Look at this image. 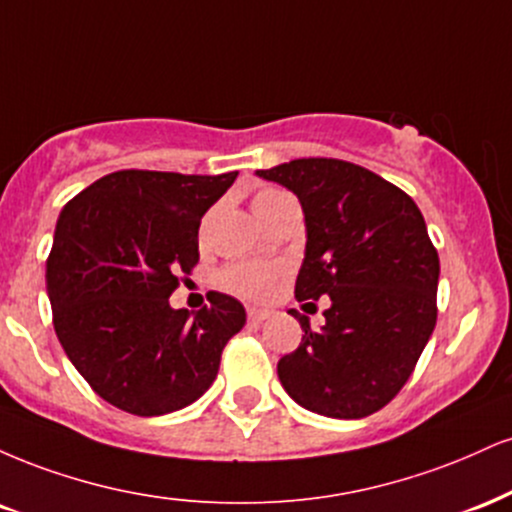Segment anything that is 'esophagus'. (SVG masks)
Segmentation results:
<instances>
[{
    "instance_id": "34e87169",
    "label": "esophagus",
    "mask_w": 512,
    "mask_h": 512,
    "mask_svg": "<svg viewBox=\"0 0 512 512\" xmlns=\"http://www.w3.org/2000/svg\"><path fill=\"white\" fill-rule=\"evenodd\" d=\"M269 317H272V312L262 310V307H250L248 310L250 322H264V319H269Z\"/></svg>"
}]
</instances>
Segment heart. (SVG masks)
Returning <instances> with one entry per match:
<instances>
[{
  "instance_id": "1",
  "label": "heart",
  "mask_w": 512,
  "mask_h": 512,
  "mask_svg": "<svg viewBox=\"0 0 512 512\" xmlns=\"http://www.w3.org/2000/svg\"><path fill=\"white\" fill-rule=\"evenodd\" d=\"M288 193L276 188H262L260 193L252 197V212L257 214V219L264 212H269L274 205H279L281 200H288ZM281 283V269L269 267V264H238V267L229 269L226 274V286L240 295H248V298H269L276 293Z\"/></svg>"
}]
</instances>
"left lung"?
I'll list each match as a JSON object with an SVG mask.
<instances>
[{
  "label": "left lung",
  "instance_id": "obj_1",
  "mask_svg": "<svg viewBox=\"0 0 512 512\" xmlns=\"http://www.w3.org/2000/svg\"><path fill=\"white\" fill-rule=\"evenodd\" d=\"M257 176L303 207L295 298L331 300L319 331L291 310L305 336L279 360L281 386L317 415H372L403 389L436 326L439 255L422 212L393 183L341 159H293Z\"/></svg>",
  "mask_w": 512,
  "mask_h": 512
}]
</instances>
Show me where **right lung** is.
<instances>
[{"instance_id": "1", "label": "right lung", "mask_w": 512, "mask_h": 512, "mask_svg": "<svg viewBox=\"0 0 512 512\" xmlns=\"http://www.w3.org/2000/svg\"><path fill=\"white\" fill-rule=\"evenodd\" d=\"M238 171L186 176L116 171L61 209L47 257L54 331L97 396L138 417L195 403L217 379L221 350L245 324L224 293L174 310L178 274L200 260L197 229Z\"/></svg>"}]
</instances>
